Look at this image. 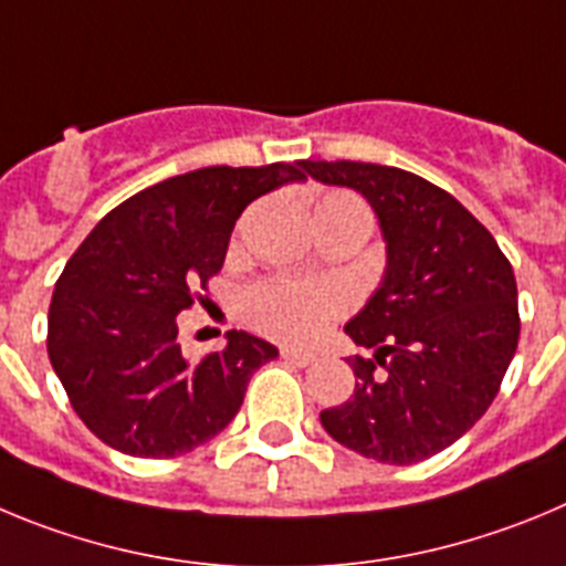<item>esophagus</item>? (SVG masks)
Instances as JSON below:
<instances>
[{
	"instance_id": "esophagus-1",
	"label": "esophagus",
	"mask_w": 566,
	"mask_h": 566,
	"mask_svg": "<svg viewBox=\"0 0 566 566\" xmlns=\"http://www.w3.org/2000/svg\"><path fill=\"white\" fill-rule=\"evenodd\" d=\"M282 358L293 366H310L315 360L313 353H298V349H282Z\"/></svg>"
}]
</instances>
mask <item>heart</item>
<instances>
[{
  "label": "heart",
  "instance_id": "heart-1",
  "mask_svg": "<svg viewBox=\"0 0 566 566\" xmlns=\"http://www.w3.org/2000/svg\"><path fill=\"white\" fill-rule=\"evenodd\" d=\"M327 213H360L369 217L364 202L346 191H329L313 208V217ZM248 321L284 344H313L335 318L346 313L349 295L333 282H295V279H268L253 284L242 298Z\"/></svg>",
  "mask_w": 566,
  "mask_h": 566
}]
</instances>
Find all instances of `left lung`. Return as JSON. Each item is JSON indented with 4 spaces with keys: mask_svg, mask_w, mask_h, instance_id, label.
Here are the masks:
<instances>
[{
    "mask_svg": "<svg viewBox=\"0 0 566 566\" xmlns=\"http://www.w3.org/2000/svg\"><path fill=\"white\" fill-rule=\"evenodd\" d=\"M313 180L355 188L386 242V271L344 333L371 358H346L355 391L321 411L335 442L415 465L460 440L493 403L518 344L511 262L460 200L378 163L302 160Z\"/></svg>",
    "mask_w": 566,
    "mask_h": 566,
    "instance_id": "8db88e82",
    "label": "left lung"
}]
</instances>
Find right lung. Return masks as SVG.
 Listing matches in <instances>:
<instances>
[{"mask_svg": "<svg viewBox=\"0 0 566 566\" xmlns=\"http://www.w3.org/2000/svg\"><path fill=\"white\" fill-rule=\"evenodd\" d=\"M304 180L290 163L208 166L120 202L70 256L48 315V355L75 415L106 446L169 460L220 434L248 380L279 349L242 329L222 353L182 358L177 315L226 262L239 213Z\"/></svg>", "mask_w": 566, "mask_h": 566, "instance_id": "add662e5", "label": "right lung"}]
</instances>
